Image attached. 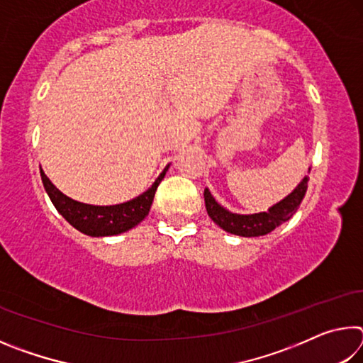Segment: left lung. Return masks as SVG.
Masks as SVG:
<instances>
[{
  "mask_svg": "<svg viewBox=\"0 0 363 363\" xmlns=\"http://www.w3.org/2000/svg\"><path fill=\"white\" fill-rule=\"evenodd\" d=\"M311 171V168H309ZM307 181L309 177L304 176V179L301 181L291 194H288L284 200H280L279 203H275L269 208L267 211L255 213V214H238L232 213L219 205L216 199L211 195L210 189H205V206L214 223H216L220 229L233 233V235L240 237H261L266 233L272 232L275 227L286 223L294 213L298 211V208L303 201L306 190H307Z\"/></svg>",
  "mask_w": 363,
  "mask_h": 363,
  "instance_id": "8db88e82",
  "label": "left lung"
}]
</instances>
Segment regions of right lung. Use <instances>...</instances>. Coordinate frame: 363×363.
Instances as JSON below:
<instances>
[{"label":"right lung","instance_id":"1","mask_svg":"<svg viewBox=\"0 0 363 363\" xmlns=\"http://www.w3.org/2000/svg\"><path fill=\"white\" fill-rule=\"evenodd\" d=\"M168 168L169 164L160 173L155 182L152 184V187L147 189L144 194H140L136 199H133L130 201H125V203L110 206L88 205L73 200L70 196L60 192V190L49 181V177L41 168L40 174L43 186H45V190L48 192L49 199H51L52 205L56 206V210L60 214H62L67 223L72 224L77 230L83 232L89 237H110L118 235V233L130 230L139 223H143L150 211L158 184L163 181Z\"/></svg>","mask_w":363,"mask_h":363}]
</instances>
